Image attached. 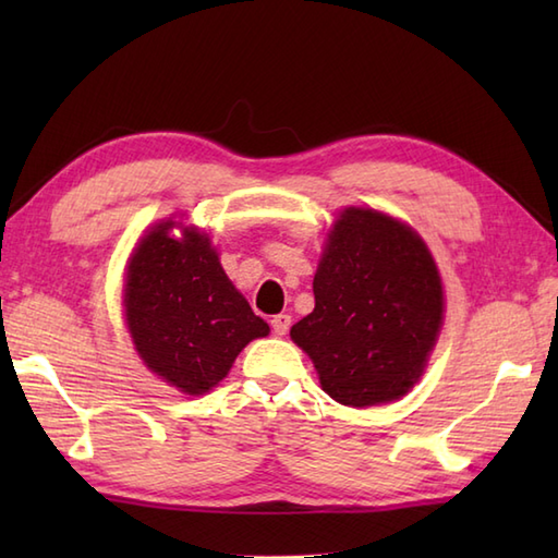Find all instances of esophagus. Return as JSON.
<instances>
[{"mask_svg":"<svg viewBox=\"0 0 558 558\" xmlns=\"http://www.w3.org/2000/svg\"><path fill=\"white\" fill-rule=\"evenodd\" d=\"M290 326H292V316H288V314H278L270 318V328L276 336H288Z\"/></svg>","mask_w":558,"mask_h":558,"instance_id":"obj_1","label":"esophagus"}]
</instances>
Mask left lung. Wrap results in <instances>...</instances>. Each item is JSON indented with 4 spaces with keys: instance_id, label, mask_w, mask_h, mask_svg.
I'll return each instance as SVG.
<instances>
[{
    "instance_id": "1",
    "label": "left lung",
    "mask_w": 558,
    "mask_h": 558,
    "mask_svg": "<svg viewBox=\"0 0 558 558\" xmlns=\"http://www.w3.org/2000/svg\"><path fill=\"white\" fill-rule=\"evenodd\" d=\"M316 306L290 336L340 405L398 400L420 381L444 324L441 276L410 225L345 208L314 276Z\"/></svg>"
}]
</instances>
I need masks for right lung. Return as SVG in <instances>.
Returning a JSON list of instances; mask_svg holds the SVG:
<instances>
[{
  "mask_svg": "<svg viewBox=\"0 0 558 558\" xmlns=\"http://www.w3.org/2000/svg\"><path fill=\"white\" fill-rule=\"evenodd\" d=\"M172 227L182 238L169 234ZM124 318L138 357L186 396H204L228 376L268 324L252 312L208 234L165 220L141 236L126 268Z\"/></svg>",
  "mask_w": 558,
  "mask_h": 558,
  "instance_id": "1",
  "label": "right lung"
}]
</instances>
